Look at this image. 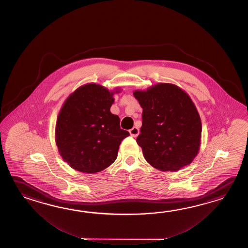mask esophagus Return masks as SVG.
Instances as JSON below:
<instances>
[{
  "label": "esophagus",
  "instance_id": "1",
  "mask_svg": "<svg viewBox=\"0 0 248 248\" xmlns=\"http://www.w3.org/2000/svg\"><path fill=\"white\" fill-rule=\"evenodd\" d=\"M129 133H130L131 137H137L139 135V128L137 126H134L129 130Z\"/></svg>",
  "mask_w": 248,
  "mask_h": 248
}]
</instances>
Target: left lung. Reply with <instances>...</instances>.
I'll return each mask as SVG.
<instances>
[{"label": "left lung", "mask_w": 248, "mask_h": 248, "mask_svg": "<svg viewBox=\"0 0 248 248\" xmlns=\"http://www.w3.org/2000/svg\"><path fill=\"white\" fill-rule=\"evenodd\" d=\"M133 94L142 108L137 142L148 163L170 172L191 163L201 147L202 125L190 95L170 83H158Z\"/></svg>", "instance_id": "8db88e82"}]
</instances>
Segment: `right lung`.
Masks as SVG:
<instances>
[{
	"label": "right lung",
	"instance_id": "add662e5",
	"mask_svg": "<svg viewBox=\"0 0 248 248\" xmlns=\"http://www.w3.org/2000/svg\"><path fill=\"white\" fill-rule=\"evenodd\" d=\"M102 85L88 83L64 101L58 113L55 136L58 152L72 169L95 174L116 159L120 144L129 133L110 109L115 93Z\"/></svg>",
	"mask_w": 248,
	"mask_h": 248
}]
</instances>
